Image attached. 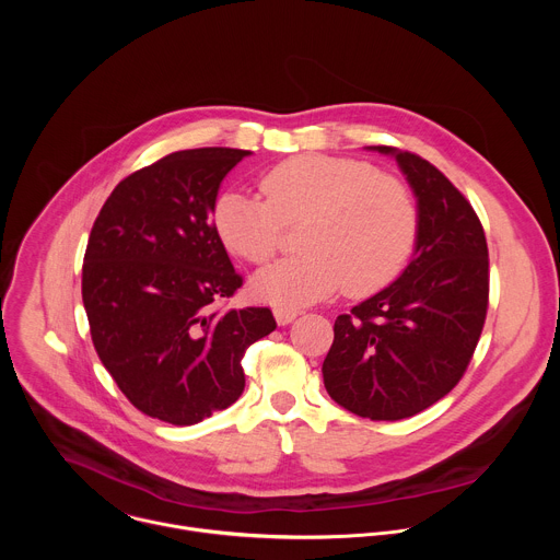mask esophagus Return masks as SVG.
<instances>
[{"label": "esophagus", "mask_w": 560, "mask_h": 560, "mask_svg": "<svg viewBox=\"0 0 560 560\" xmlns=\"http://www.w3.org/2000/svg\"><path fill=\"white\" fill-rule=\"evenodd\" d=\"M296 316H299V310H294V307H275V318H277L279 326L292 324Z\"/></svg>", "instance_id": "obj_1"}]
</instances>
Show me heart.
<instances>
[{
	"instance_id": "heart-1",
	"label": "heart",
	"mask_w": 560,
	"mask_h": 560,
	"mask_svg": "<svg viewBox=\"0 0 560 560\" xmlns=\"http://www.w3.org/2000/svg\"><path fill=\"white\" fill-rule=\"evenodd\" d=\"M261 192L219 195L212 223L228 250L257 266L277 255L285 225L303 223V253L253 279L255 294L275 305L312 303L343 283L350 294H372L401 275L415 253L412 190L368 162L296 154L264 173Z\"/></svg>"
}]
</instances>
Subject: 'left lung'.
Here are the masks:
<instances>
[{"instance_id":"8db88e82","label":"left lung","mask_w":560,"mask_h":560,"mask_svg":"<svg viewBox=\"0 0 560 560\" xmlns=\"http://www.w3.org/2000/svg\"><path fill=\"white\" fill-rule=\"evenodd\" d=\"M419 203L415 257L394 283L335 322L324 383L339 406L370 421H401L443 398L465 374L490 299L481 221L423 156L392 145Z\"/></svg>"}]
</instances>
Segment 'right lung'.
<instances>
[{
	"mask_svg": "<svg viewBox=\"0 0 560 560\" xmlns=\"http://www.w3.org/2000/svg\"><path fill=\"white\" fill-rule=\"evenodd\" d=\"M248 154H166L119 182L93 223L82 268L93 346L152 419L195 425L232 406L246 387V350L277 328L270 307H217L244 279L212 208L223 177Z\"/></svg>",
	"mask_w": 560,
	"mask_h": 560,
	"instance_id": "obj_1",
	"label": "right lung"
}]
</instances>
